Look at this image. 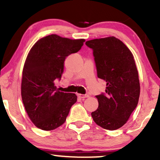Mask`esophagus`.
Wrapping results in <instances>:
<instances>
[{
	"mask_svg": "<svg viewBox=\"0 0 160 160\" xmlns=\"http://www.w3.org/2000/svg\"><path fill=\"white\" fill-rule=\"evenodd\" d=\"M78 97H80V98H88V95H82V94H78Z\"/></svg>",
	"mask_w": 160,
	"mask_h": 160,
	"instance_id": "1",
	"label": "esophagus"
}]
</instances>
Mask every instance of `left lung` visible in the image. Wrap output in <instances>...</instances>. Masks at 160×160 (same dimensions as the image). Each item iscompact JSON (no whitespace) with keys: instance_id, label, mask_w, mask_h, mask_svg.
Returning <instances> with one entry per match:
<instances>
[{"instance_id":"left-lung-1","label":"left lung","mask_w":160,"mask_h":160,"mask_svg":"<svg viewBox=\"0 0 160 160\" xmlns=\"http://www.w3.org/2000/svg\"><path fill=\"white\" fill-rule=\"evenodd\" d=\"M93 51L98 78L107 82L105 93L96 95L98 108L92 112L94 122L115 130L126 124L137 107L140 84L131 51L114 36L87 41Z\"/></svg>"}]
</instances>
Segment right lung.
<instances>
[{
    "label": "right lung",
    "mask_w": 160,
    "mask_h": 160,
    "mask_svg": "<svg viewBox=\"0 0 160 160\" xmlns=\"http://www.w3.org/2000/svg\"><path fill=\"white\" fill-rule=\"evenodd\" d=\"M84 42L52 34L36 42L29 52L22 73V98L29 118L38 128H59L76 103L77 95L58 91L54 80L61 79L65 58L80 51Z\"/></svg>",
    "instance_id": "add662e5"
}]
</instances>
